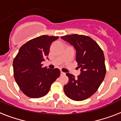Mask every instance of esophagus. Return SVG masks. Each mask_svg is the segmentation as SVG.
<instances>
[{
    "instance_id": "34e87169",
    "label": "esophagus",
    "mask_w": 121,
    "mask_h": 121,
    "mask_svg": "<svg viewBox=\"0 0 121 121\" xmlns=\"http://www.w3.org/2000/svg\"><path fill=\"white\" fill-rule=\"evenodd\" d=\"M60 74H61V75H64V74H65V73L63 72V71H61Z\"/></svg>"
}]
</instances>
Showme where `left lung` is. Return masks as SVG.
Masks as SVG:
<instances>
[{"instance_id":"8db88e82","label":"left lung","mask_w":121,"mask_h":121,"mask_svg":"<svg viewBox=\"0 0 121 121\" xmlns=\"http://www.w3.org/2000/svg\"><path fill=\"white\" fill-rule=\"evenodd\" d=\"M61 38L76 50V60L81 73L77 78L68 73L69 82L64 86L65 95L74 101H83L98 90L104 79L106 66L104 53L95 40L88 36L66 35Z\"/></svg>"}]
</instances>
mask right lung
Listing matches in <instances>:
<instances>
[{"instance_id": "obj_1", "label": "right lung", "mask_w": 121, "mask_h": 121, "mask_svg": "<svg viewBox=\"0 0 121 121\" xmlns=\"http://www.w3.org/2000/svg\"><path fill=\"white\" fill-rule=\"evenodd\" d=\"M58 37L42 35L29 40L19 49L13 61L16 83L25 95L32 98L44 96L51 85L60 76L58 68L42 67V62L48 58L52 43Z\"/></svg>"}]
</instances>
